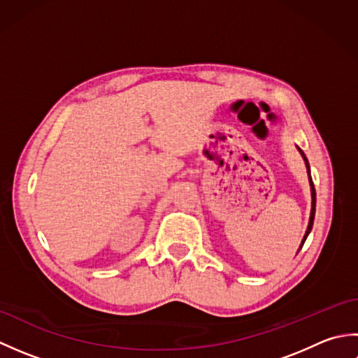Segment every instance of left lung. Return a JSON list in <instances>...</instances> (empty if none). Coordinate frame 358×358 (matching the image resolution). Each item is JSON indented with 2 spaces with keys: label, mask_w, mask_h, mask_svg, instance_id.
Here are the masks:
<instances>
[{
  "label": "left lung",
  "mask_w": 358,
  "mask_h": 358,
  "mask_svg": "<svg viewBox=\"0 0 358 358\" xmlns=\"http://www.w3.org/2000/svg\"><path fill=\"white\" fill-rule=\"evenodd\" d=\"M296 149H299V152L301 154V157H303V159H305V164H306V171H308V175H309V186H310V199H313V201H310V215H309V223H308V229H306V234H305V237H303V240H301V243H300V248H299V250L303 248V245H305V241H306V238H308V235H309V232H310V229H313V224H314V218H315V187H314V183H313V178H310V166H309V162H308V158H306V155H305V152H303L299 146H296ZM299 250H296V252H299Z\"/></svg>",
  "instance_id": "obj_1"
}]
</instances>
